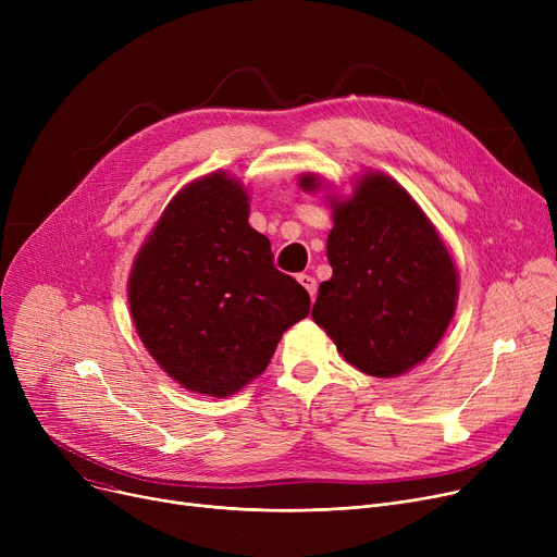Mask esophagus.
Returning <instances> with one entry per match:
<instances>
[{
	"label": "esophagus",
	"mask_w": 557,
	"mask_h": 557,
	"mask_svg": "<svg viewBox=\"0 0 557 557\" xmlns=\"http://www.w3.org/2000/svg\"><path fill=\"white\" fill-rule=\"evenodd\" d=\"M298 282L309 290L311 300H315V294H318V282H315V277H311V275H307V273H300V275H298Z\"/></svg>",
	"instance_id": "34e87169"
}]
</instances>
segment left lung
Here are the masks:
<instances>
[{
    "mask_svg": "<svg viewBox=\"0 0 557 557\" xmlns=\"http://www.w3.org/2000/svg\"><path fill=\"white\" fill-rule=\"evenodd\" d=\"M300 185L318 181L302 175ZM327 259L334 275L311 315L347 363L397 376L431 355L451 323L458 275L431 221L388 175L370 173L334 202Z\"/></svg>",
    "mask_w": 557,
    "mask_h": 557,
    "instance_id": "1",
    "label": "left lung"
}]
</instances>
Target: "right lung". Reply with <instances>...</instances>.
<instances>
[{
  "mask_svg": "<svg viewBox=\"0 0 557 557\" xmlns=\"http://www.w3.org/2000/svg\"><path fill=\"white\" fill-rule=\"evenodd\" d=\"M225 173L166 205L131 273L128 302L151 357L181 386L227 397L267 370L282 334L309 315L302 284L275 269Z\"/></svg>",
  "mask_w": 557,
  "mask_h": 557,
  "instance_id": "right-lung-1",
  "label": "right lung"
}]
</instances>
